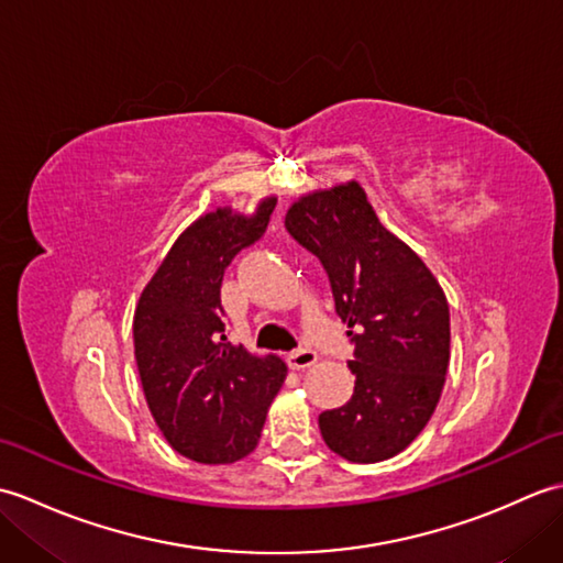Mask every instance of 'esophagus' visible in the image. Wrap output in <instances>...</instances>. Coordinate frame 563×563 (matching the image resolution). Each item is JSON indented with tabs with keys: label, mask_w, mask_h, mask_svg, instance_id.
Here are the masks:
<instances>
[{
	"label": "esophagus",
	"mask_w": 563,
	"mask_h": 563,
	"mask_svg": "<svg viewBox=\"0 0 563 563\" xmlns=\"http://www.w3.org/2000/svg\"><path fill=\"white\" fill-rule=\"evenodd\" d=\"M319 361V355L312 349H297L288 355V363L292 369H307Z\"/></svg>",
	"instance_id": "esophagus-1"
}]
</instances>
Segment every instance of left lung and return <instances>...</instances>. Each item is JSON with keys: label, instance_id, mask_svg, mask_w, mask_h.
Segmentation results:
<instances>
[{"label": "left lung", "instance_id": "left-lung-1", "mask_svg": "<svg viewBox=\"0 0 563 563\" xmlns=\"http://www.w3.org/2000/svg\"><path fill=\"white\" fill-rule=\"evenodd\" d=\"M285 227L324 263L355 343L353 397L319 416L321 438L349 462L389 460L426 428L445 387L448 297L416 251L379 222L357 181L300 196Z\"/></svg>", "mask_w": 563, "mask_h": 563}]
</instances>
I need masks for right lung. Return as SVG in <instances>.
I'll list each match as a JSON object with an SVG mask.
<instances>
[{
  "label": "right lung",
  "mask_w": 563,
  "mask_h": 563,
  "mask_svg": "<svg viewBox=\"0 0 563 563\" xmlns=\"http://www.w3.org/2000/svg\"><path fill=\"white\" fill-rule=\"evenodd\" d=\"M278 198L251 214L218 208L178 234L142 290L135 361L142 391L166 442L200 464H232L258 445L268 406L288 365L249 353L224 336V268L266 232Z\"/></svg>",
  "instance_id": "add662e5"
}]
</instances>
